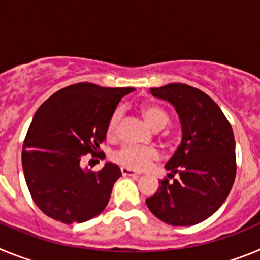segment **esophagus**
<instances>
[{
    "label": "esophagus",
    "instance_id": "obj_1",
    "mask_svg": "<svg viewBox=\"0 0 260 260\" xmlns=\"http://www.w3.org/2000/svg\"><path fill=\"white\" fill-rule=\"evenodd\" d=\"M121 173H122V176L127 177V176H138L137 172H134L133 169H130V168H126V167H122L121 168Z\"/></svg>",
    "mask_w": 260,
    "mask_h": 260
}]
</instances>
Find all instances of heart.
<instances>
[{"label": "heart", "mask_w": 260, "mask_h": 260, "mask_svg": "<svg viewBox=\"0 0 260 260\" xmlns=\"http://www.w3.org/2000/svg\"><path fill=\"white\" fill-rule=\"evenodd\" d=\"M144 121L153 130H160L169 122V116L161 107L155 104H143L141 108ZM121 119V110H114L108 122L107 133L109 137H114L118 130V123ZM158 158V152L155 148H142L135 146H125L116 153V160L121 165L130 169L142 171L152 161Z\"/></svg>", "instance_id": "obj_1"}]
</instances>
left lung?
Instances as JSON below:
<instances>
[{
    "label": "left lung",
    "mask_w": 260,
    "mask_h": 260,
    "mask_svg": "<svg viewBox=\"0 0 260 260\" xmlns=\"http://www.w3.org/2000/svg\"><path fill=\"white\" fill-rule=\"evenodd\" d=\"M155 98L176 109L182 139L165 164L168 177L157 191L146 199L147 207L174 226L204 221L221 207L236 178L233 130L219 105L198 88L182 83L151 88Z\"/></svg>",
    "instance_id": "left-lung-1"
}]
</instances>
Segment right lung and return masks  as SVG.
<instances>
[{
  "mask_svg": "<svg viewBox=\"0 0 260 260\" xmlns=\"http://www.w3.org/2000/svg\"><path fill=\"white\" fill-rule=\"evenodd\" d=\"M130 87L77 83L59 89L36 110L22 150L24 178L35 204L63 224L103 212L121 169L105 162L99 172L80 167L105 139L109 118ZM104 155V153H103Z\"/></svg>",
  "mask_w": 260,
  "mask_h": 260,
  "instance_id": "right-lung-1",
  "label": "right lung"
}]
</instances>
